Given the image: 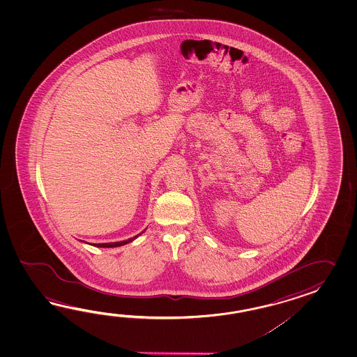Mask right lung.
Listing matches in <instances>:
<instances>
[{
    "label": "right lung",
    "mask_w": 357,
    "mask_h": 357,
    "mask_svg": "<svg viewBox=\"0 0 357 357\" xmlns=\"http://www.w3.org/2000/svg\"><path fill=\"white\" fill-rule=\"evenodd\" d=\"M139 235H140V234H139ZM137 236L132 237V238H129V240H125V241H120V243H97V245H94V246H97V248H116V246H122V245H125V243H131L132 240H135Z\"/></svg>",
    "instance_id": "right-lung-1"
}]
</instances>
